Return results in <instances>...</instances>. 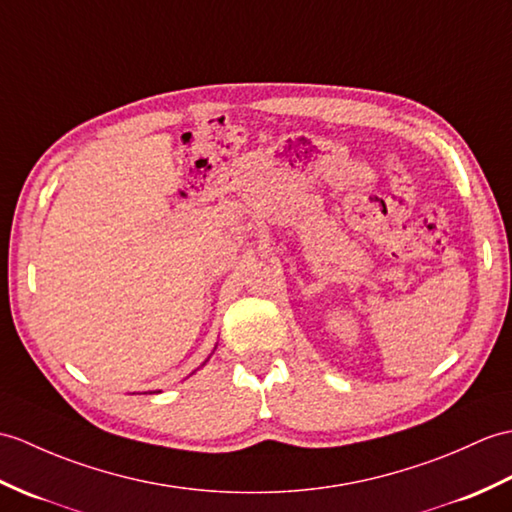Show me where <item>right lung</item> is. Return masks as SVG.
<instances>
[{"instance_id":"add662e5","label":"right lung","mask_w":512,"mask_h":512,"mask_svg":"<svg viewBox=\"0 0 512 512\" xmlns=\"http://www.w3.org/2000/svg\"><path fill=\"white\" fill-rule=\"evenodd\" d=\"M205 362H207V360H205Z\"/></svg>"}]
</instances>
